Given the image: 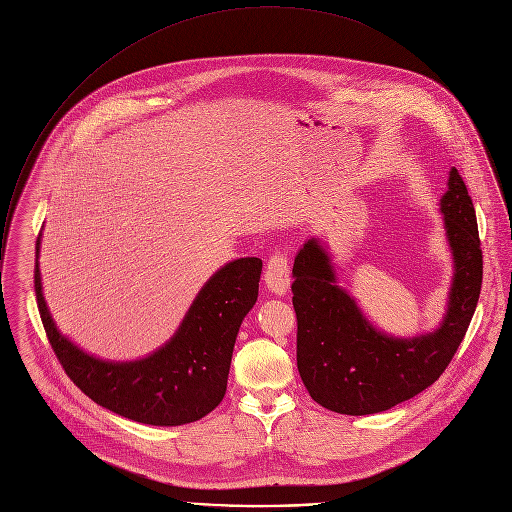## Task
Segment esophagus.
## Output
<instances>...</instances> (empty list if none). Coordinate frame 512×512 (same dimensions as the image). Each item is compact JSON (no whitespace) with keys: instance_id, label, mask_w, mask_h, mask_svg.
<instances>
[{"instance_id":"obj_1","label":"esophagus","mask_w":512,"mask_h":512,"mask_svg":"<svg viewBox=\"0 0 512 512\" xmlns=\"http://www.w3.org/2000/svg\"><path fill=\"white\" fill-rule=\"evenodd\" d=\"M289 263L283 253H275L265 269V287L273 296H285L289 289Z\"/></svg>"}]
</instances>
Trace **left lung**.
Wrapping results in <instances>:
<instances>
[{
  "label": "left lung",
  "instance_id": "left-lung-1",
  "mask_svg": "<svg viewBox=\"0 0 512 512\" xmlns=\"http://www.w3.org/2000/svg\"><path fill=\"white\" fill-rule=\"evenodd\" d=\"M454 273L440 326L415 336L377 328L338 283L332 255L310 237L294 261L298 371L310 397L342 415L381 413L403 403L446 371L474 316L482 285V249L466 184L450 170L440 198Z\"/></svg>",
  "mask_w": 512,
  "mask_h": 512
}]
</instances>
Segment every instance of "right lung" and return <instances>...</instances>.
I'll use <instances>...</instances> for the list:
<instances>
[{
    "instance_id": "1",
    "label": "right lung",
    "mask_w": 512,
    "mask_h": 512,
    "mask_svg": "<svg viewBox=\"0 0 512 512\" xmlns=\"http://www.w3.org/2000/svg\"><path fill=\"white\" fill-rule=\"evenodd\" d=\"M40 241L42 235L34 271L40 318L62 369L87 397L121 417L162 427L198 421L223 401L239 328L259 296V257L216 269L166 344L135 360H107L83 350L52 320L42 294Z\"/></svg>"
}]
</instances>
